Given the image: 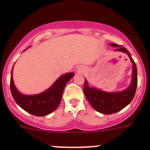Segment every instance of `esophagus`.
Here are the masks:
<instances>
[{
    "mask_svg": "<svg viewBox=\"0 0 150 150\" xmlns=\"http://www.w3.org/2000/svg\"><path fill=\"white\" fill-rule=\"evenodd\" d=\"M78 71H79V72H80V71H80V69H79V70H78Z\"/></svg>",
    "mask_w": 150,
    "mask_h": 150,
    "instance_id": "1",
    "label": "esophagus"
}]
</instances>
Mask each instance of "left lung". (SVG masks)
Returning <instances> with one entry per match:
<instances>
[{"instance_id":"left-lung-1","label":"left lung","mask_w":150,"mask_h":150,"mask_svg":"<svg viewBox=\"0 0 150 150\" xmlns=\"http://www.w3.org/2000/svg\"><path fill=\"white\" fill-rule=\"evenodd\" d=\"M110 46H116V51H120L128 54L133 64L132 84L126 90L120 92H105L94 88H89L86 80L83 87L85 96L91 107L98 112L104 114H112L119 112L126 107L133 100L137 86V67L132 55L127 49L116 43H110Z\"/></svg>"}]
</instances>
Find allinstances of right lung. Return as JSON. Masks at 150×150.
<instances>
[{
	"label": "right lung",
	"instance_id": "right-lung-1",
	"mask_svg": "<svg viewBox=\"0 0 150 150\" xmlns=\"http://www.w3.org/2000/svg\"><path fill=\"white\" fill-rule=\"evenodd\" d=\"M12 71L10 90L13 98L24 110L37 116H46L57 109L62 100L64 88L67 82L74 75V73L64 74L57 79L48 90L43 93L35 95H25L21 94L16 88L13 83Z\"/></svg>",
	"mask_w": 150,
	"mask_h": 150
}]
</instances>
